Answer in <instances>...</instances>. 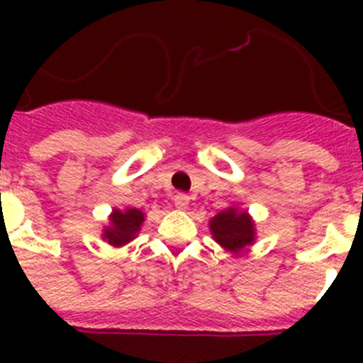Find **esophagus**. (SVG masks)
Segmentation results:
<instances>
[{"label":"esophagus","instance_id":"34e87169","mask_svg":"<svg viewBox=\"0 0 363 363\" xmlns=\"http://www.w3.org/2000/svg\"><path fill=\"white\" fill-rule=\"evenodd\" d=\"M189 200H191V198H189L187 194H184V192H178V194L172 198V201H174V205H176V209H187Z\"/></svg>","mask_w":363,"mask_h":363}]
</instances>
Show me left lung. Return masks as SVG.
<instances>
[{
	"label": "left lung",
	"instance_id": "obj_1",
	"mask_svg": "<svg viewBox=\"0 0 363 363\" xmlns=\"http://www.w3.org/2000/svg\"><path fill=\"white\" fill-rule=\"evenodd\" d=\"M209 227L214 240L225 251L234 252V255H240L242 251H245L247 247L255 243V221L247 214V211L229 207V209L218 213L209 221Z\"/></svg>",
	"mask_w": 363,
	"mask_h": 363
}]
</instances>
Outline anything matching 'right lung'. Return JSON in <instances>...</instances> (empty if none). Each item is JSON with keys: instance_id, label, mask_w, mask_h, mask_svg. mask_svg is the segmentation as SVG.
<instances>
[{"instance_id": "obj_1", "label": "right lung", "mask_w": 363, "mask_h": 363, "mask_svg": "<svg viewBox=\"0 0 363 363\" xmlns=\"http://www.w3.org/2000/svg\"><path fill=\"white\" fill-rule=\"evenodd\" d=\"M108 220H111V225L104 229V240H107L111 245L121 247L136 238V234L140 233V227L145 220V214L134 207L125 211L114 209Z\"/></svg>"}]
</instances>
